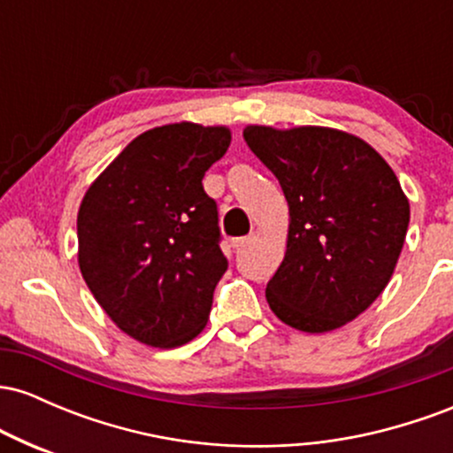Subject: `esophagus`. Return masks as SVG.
<instances>
[{
  "mask_svg": "<svg viewBox=\"0 0 453 453\" xmlns=\"http://www.w3.org/2000/svg\"><path fill=\"white\" fill-rule=\"evenodd\" d=\"M253 241V236H241V238H234L232 241V247L234 249H242V247H247L249 242Z\"/></svg>",
  "mask_w": 453,
  "mask_h": 453,
  "instance_id": "obj_1",
  "label": "esophagus"
}]
</instances>
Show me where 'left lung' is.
<instances>
[{
	"label": "left lung",
	"mask_w": 453,
	"mask_h": 453,
	"mask_svg": "<svg viewBox=\"0 0 453 453\" xmlns=\"http://www.w3.org/2000/svg\"><path fill=\"white\" fill-rule=\"evenodd\" d=\"M249 149L289 206L288 251L266 285L273 313L296 330L330 332L386 289L409 227V200L371 144L330 127L249 126Z\"/></svg>",
	"instance_id": "left-lung-1"
}]
</instances>
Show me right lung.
Returning <instances> with one entry per match:
<instances>
[{"label":"right lung","instance_id":"right-lung-1","mask_svg":"<svg viewBox=\"0 0 453 453\" xmlns=\"http://www.w3.org/2000/svg\"><path fill=\"white\" fill-rule=\"evenodd\" d=\"M230 129L197 123L134 138L93 180L78 209V266L126 334L179 347L202 332L227 270L217 202L204 173L226 155Z\"/></svg>","mask_w":453,"mask_h":453}]
</instances>
